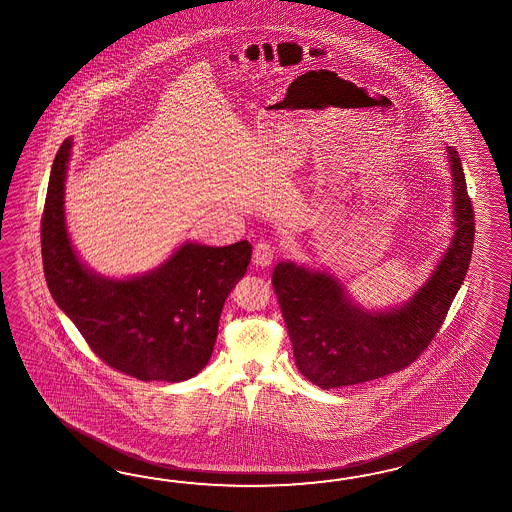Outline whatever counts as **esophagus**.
I'll list each match as a JSON object with an SVG mask.
<instances>
[{
  "label": "esophagus",
  "mask_w": 512,
  "mask_h": 512,
  "mask_svg": "<svg viewBox=\"0 0 512 512\" xmlns=\"http://www.w3.org/2000/svg\"><path fill=\"white\" fill-rule=\"evenodd\" d=\"M275 257V248L272 242L261 240L253 248V264L257 266H270Z\"/></svg>",
  "instance_id": "obj_1"
}]
</instances>
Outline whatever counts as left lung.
Here are the masks:
<instances>
[{"label": "left lung", "mask_w": 512, "mask_h": 512, "mask_svg": "<svg viewBox=\"0 0 512 512\" xmlns=\"http://www.w3.org/2000/svg\"><path fill=\"white\" fill-rule=\"evenodd\" d=\"M448 153L457 231L435 274L401 309L364 312L331 275L309 272L294 262L275 266L272 285L296 366L316 387H349L399 372L437 337L468 272L475 238L474 207L461 159L453 148Z\"/></svg>", "instance_id": "8db88e82"}]
</instances>
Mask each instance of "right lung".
Here are the masks:
<instances>
[{
    "label": "right lung",
    "instance_id": "right-lung-1",
    "mask_svg": "<svg viewBox=\"0 0 512 512\" xmlns=\"http://www.w3.org/2000/svg\"><path fill=\"white\" fill-rule=\"evenodd\" d=\"M72 140L51 168L40 222L44 275L53 300L107 366L140 381L179 383L211 359L225 298L246 274L251 244H185L155 272L113 281L88 272L64 225V174Z\"/></svg>",
    "mask_w": 512,
    "mask_h": 512
}]
</instances>
